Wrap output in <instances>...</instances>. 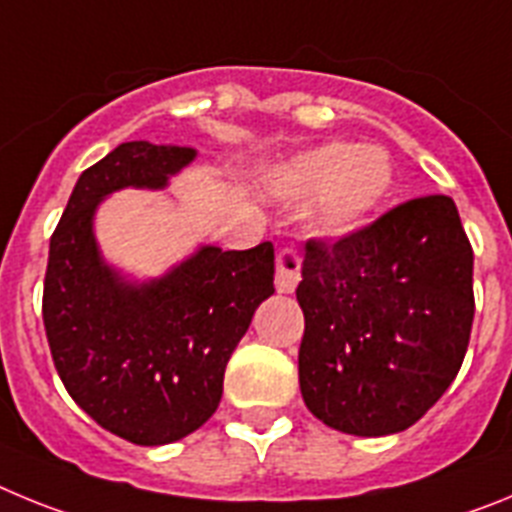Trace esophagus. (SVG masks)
Returning <instances> with one entry per match:
<instances>
[{
	"mask_svg": "<svg viewBox=\"0 0 512 512\" xmlns=\"http://www.w3.org/2000/svg\"><path fill=\"white\" fill-rule=\"evenodd\" d=\"M300 269L302 259L295 248H282L277 253V292L282 295H292L300 284Z\"/></svg>",
	"mask_w": 512,
	"mask_h": 512,
	"instance_id": "1",
	"label": "esophagus"
}]
</instances>
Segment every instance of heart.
Returning a JSON list of instances; mask_svg holds the SVG:
<instances>
[{
    "instance_id": "b5f03b06",
    "label": "heart",
    "mask_w": 512,
    "mask_h": 512,
    "mask_svg": "<svg viewBox=\"0 0 512 512\" xmlns=\"http://www.w3.org/2000/svg\"><path fill=\"white\" fill-rule=\"evenodd\" d=\"M395 189L390 153L372 143L333 140L292 158L274 179L287 202H310V225L318 235L343 238L366 228Z\"/></svg>"
}]
</instances>
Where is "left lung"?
<instances>
[{"label":"left lung","instance_id":"1","mask_svg":"<svg viewBox=\"0 0 512 512\" xmlns=\"http://www.w3.org/2000/svg\"><path fill=\"white\" fill-rule=\"evenodd\" d=\"M474 253L446 194L402 202L336 243L305 246L300 390L351 436L418 423L449 390L474 320Z\"/></svg>","mask_w":512,"mask_h":512}]
</instances>
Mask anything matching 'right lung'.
Wrapping results in <instances>:
<instances>
[{"label":"right lung","instance_id":"1","mask_svg":"<svg viewBox=\"0 0 512 512\" xmlns=\"http://www.w3.org/2000/svg\"><path fill=\"white\" fill-rule=\"evenodd\" d=\"M197 151L130 140L79 176L51 235L43 323L63 387L89 418L138 446L197 431L223 397L230 354L274 295V246H202L135 284L104 264L94 212L117 189H164Z\"/></svg>","mask_w":512,"mask_h":512}]
</instances>
